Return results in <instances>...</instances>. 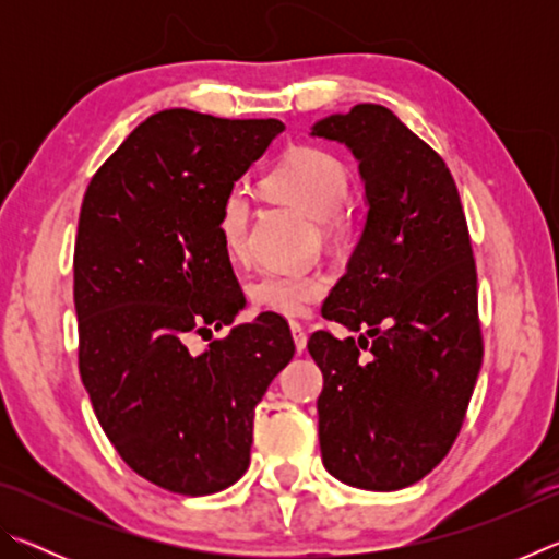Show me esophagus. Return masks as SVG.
<instances>
[{"instance_id":"1","label":"esophagus","mask_w":559,"mask_h":559,"mask_svg":"<svg viewBox=\"0 0 559 559\" xmlns=\"http://www.w3.org/2000/svg\"><path fill=\"white\" fill-rule=\"evenodd\" d=\"M290 333H293V343H296V349H298V353H302V349H306V345H308L306 330H302V325L296 323V320H290Z\"/></svg>"}]
</instances>
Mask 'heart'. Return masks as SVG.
Here are the masks:
<instances>
[{"label":"heart","instance_id":"obj_1","mask_svg":"<svg viewBox=\"0 0 559 559\" xmlns=\"http://www.w3.org/2000/svg\"><path fill=\"white\" fill-rule=\"evenodd\" d=\"M263 189L276 200L323 224L328 239L337 241L345 234L343 206L349 200V175L340 157L323 147L300 145L288 150L263 179ZM251 206L241 189L224 197L216 231L231 259H243L249 236ZM325 281L313 273H266L251 286V300L259 308L278 316H300L310 302L323 298Z\"/></svg>","mask_w":559,"mask_h":559}]
</instances>
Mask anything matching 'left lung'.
Wrapping results in <instances>:
<instances>
[{
  "label": "left lung",
  "mask_w": 559,
  "mask_h": 559,
  "mask_svg": "<svg viewBox=\"0 0 559 559\" xmlns=\"http://www.w3.org/2000/svg\"><path fill=\"white\" fill-rule=\"evenodd\" d=\"M357 159L367 216L308 353L323 372V466L365 490H400L447 456L484 362L478 278L449 167L390 108L359 103L310 128Z\"/></svg>",
  "instance_id": "obj_1"
}]
</instances>
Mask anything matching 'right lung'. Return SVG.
Masks as SVG:
<instances>
[{
  "mask_svg": "<svg viewBox=\"0 0 559 559\" xmlns=\"http://www.w3.org/2000/svg\"><path fill=\"white\" fill-rule=\"evenodd\" d=\"M283 128L159 110L83 197L73 253L81 380L122 461L173 493L210 496L243 476L253 409L296 353L276 313L200 355L187 347L243 308L216 219Z\"/></svg>",
  "mask_w": 559,
  "mask_h": 559,
  "instance_id": "obj_1",
  "label": "right lung"
}]
</instances>
